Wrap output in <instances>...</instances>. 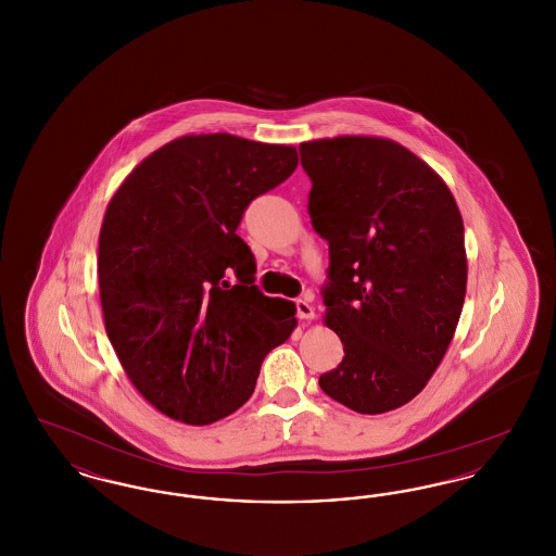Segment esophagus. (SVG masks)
<instances>
[{
    "label": "esophagus",
    "mask_w": 556,
    "mask_h": 556,
    "mask_svg": "<svg viewBox=\"0 0 556 556\" xmlns=\"http://www.w3.org/2000/svg\"><path fill=\"white\" fill-rule=\"evenodd\" d=\"M295 315L302 320H313L315 318V306L308 300L300 298V300H295Z\"/></svg>",
    "instance_id": "esophagus-1"
}]
</instances>
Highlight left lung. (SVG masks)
Returning <instances> with one entry per match:
<instances>
[{
    "mask_svg": "<svg viewBox=\"0 0 556 556\" xmlns=\"http://www.w3.org/2000/svg\"><path fill=\"white\" fill-rule=\"evenodd\" d=\"M313 181L311 223L329 243L325 323L344 361L320 390L363 415L417 396L456 331L465 291V227L446 184L381 137L300 143Z\"/></svg>",
    "mask_w": 556,
    "mask_h": 556,
    "instance_id": "1",
    "label": "left lung"
}]
</instances>
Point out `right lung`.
Masks as SVG:
<instances>
[{"label": "right lung", "mask_w": 556, "mask_h": 556, "mask_svg": "<svg viewBox=\"0 0 556 556\" xmlns=\"http://www.w3.org/2000/svg\"><path fill=\"white\" fill-rule=\"evenodd\" d=\"M295 166L291 146L186 135L108 204L98 256L108 338L139 394L175 421L236 413L298 325L293 302L254 286V254L236 233L250 202Z\"/></svg>", "instance_id": "add662e5"}]
</instances>
